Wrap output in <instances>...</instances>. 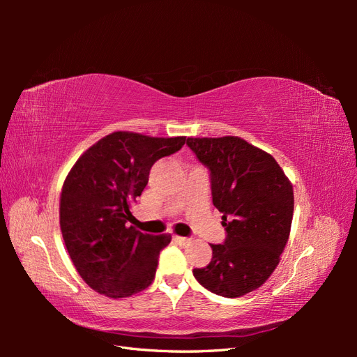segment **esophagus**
I'll return each instance as SVG.
<instances>
[{
    "instance_id": "34e87169",
    "label": "esophagus",
    "mask_w": 357,
    "mask_h": 357,
    "mask_svg": "<svg viewBox=\"0 0 357 357\" xmlns=\"http://www.w3.org/2000/svg\"><path fill=\"white\" fill-rule=\"evenodd\" d=\"M172 240H174L180 245H186V244L190 243V238H186V236H177V235H174V236H172Z\"/></svg>"
}]
</instances>
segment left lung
Returning a JSON list of instances; mask_svg holds the SVG:
<instances>
[{
  "mask_svg": "<svg viewBox=\"0 0 357 357\" xmlns=\"http://www.w3.org/2000/svg\"><path fill=\"white\" fill-rule=\"evenodd\" d=\"M186 144L210 171L213 204L226 231L223 244H211V262L193 275L215 295L240 298L261 287L280 262L294 188L271 155L243 138H188Z\"/></svg>",
  "mask_w": 357,
  "mask_h": 357,
  "instance_id": "8db88e82",
  "label": "left lung"
}]
</instances>
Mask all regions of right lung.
Returning a JSON list of instances; mask_svg holds the SVG:
<instances>
[{"label":"right lung","instance_id":"add662e5","mask_svg":"<svg viewBox=\"0 0 357 357\" xmlns=\"http://www.w3.org/2000/svg\"><path fill=\"white\" fill-rule=\"evenodd\" d=\"M185 142L119 131L89 147L71 168L61 193V231L75 269L98 294L126 298L152 284L171 236L129 226L131 204L155 162L178 152Z\"/></svg>","mask_w":357,"mask_h":357}]
</instances>
